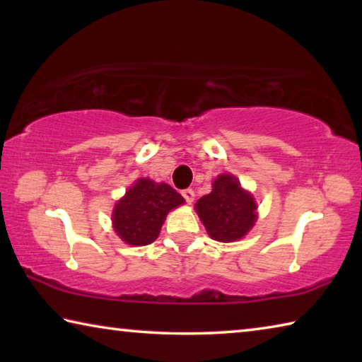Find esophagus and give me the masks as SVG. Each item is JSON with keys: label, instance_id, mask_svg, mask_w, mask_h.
I'll return each mask as SVG.
<instances>
[{"label": "esophagus", "instance_id": "obj_1", "mask_svg": "<svg viewBox=\"0 0 362 362\" xmlns=\"http://www.w3.org/2000/svg\"><path fill=\"white\" fill-rule=\"evenodd\" d=\"M182 196H183V198H185V201H187L188 204H192L193 201H194V192H193L192 188L183 189V192H182Z\"/></svg>", "mask_w": 362, "mask_h": 362}]
</instances>
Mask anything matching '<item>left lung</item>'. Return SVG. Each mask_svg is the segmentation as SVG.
I'll use <instances>...</instances> for the list:
<instances>
[{
  "label": "left lung",
  "mask_w": 362,
  "mask_h": 362,
  "mask_svg": "<svg viewBox=\"0 0 362 362\" xmlns=\"http://www.w3.org/2000/svg\"><path fill=\"white\" fill-rule=\"evenodd\" d=\"M194 209L209 236L220 243L241 240L257 220L254 196L243 189L240 180L231 174L218 175L212 192L199 198Z\"/></svg>",
  "instance_id": "left-lung-1"
}]
</instances>
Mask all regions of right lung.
<instances>
[{
	"mask_svg": "<svg viewBox=\"0 0 362 362\" xmlns=\"http://www.w3.org/2000/svg\"><path fill=\"white\" fill-rule=\"evenodd\" d=\"M185 203L180 193L150 179H139L115 204L113 228L129 246H146L156 240L169 211Z\"/></svg>",
	"mask_w": 362,
	"mask_h": 362,
	"instance_id": "1",
	"label": "right lung"
}]
</instances>
